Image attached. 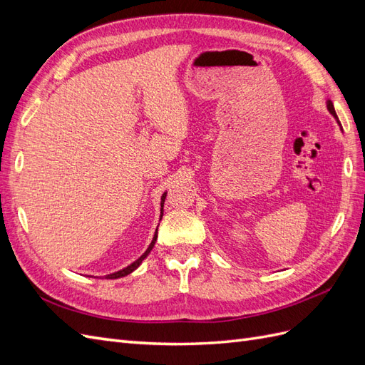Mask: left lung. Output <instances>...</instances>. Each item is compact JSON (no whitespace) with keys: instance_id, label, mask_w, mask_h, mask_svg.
<instances>
[{"instance_id":"8db88e82","label":"left lung","mask_w":365,"mask_h":365,"mask_svg":"<svg viewBox=\"0 0 365 365\" xmlns=\"http://www.w3.org/2000/svg\"><path fill=\"white\" fill-rule=\"evenodd\" d=\"M326 106H327V111L332 114L334 117H335V120H336V123L341 126V123H339V120H338V115H336V113H335V108H334V103H332V101H329L327 98V102H326Z\"/></svg>"}]
</instances>
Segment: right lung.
I'll list each match as a JSON object with an SVG mask.
<instances>
[{"instance_id":"1","label":"right lung","mask_w":365,"mask_h":365,"mask_svg":"<svg viewBox=\"0 0 365 365\" xmlns=\"http://www.w3.org/2000/svg\"><path fill=\"white\" fill-rule=\"evenodd\" d=\"M165 195H168V192H164L163 193V196H161V215H160V219L163 217V207H164V201H165ZM157 237H158V228L155 230V235H153V239H152V242H150V245L148 247V250L141 254V256L135 260V262H132L129 267H126V268H123V269H120V271H117V272H113V274H108V275H105V279H120V277H125V275H128V274H130V272H134L140 264H141V262L145 260L148 256H149V252L152 251V248H153V245H155V242H157Z\"/></svg>"}]
</instances>
